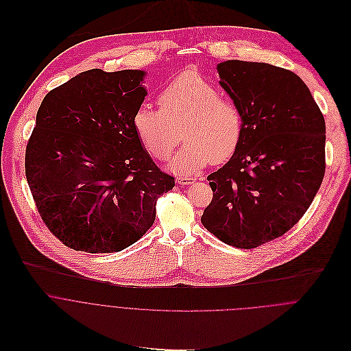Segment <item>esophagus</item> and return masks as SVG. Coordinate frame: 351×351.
<instances>
[{
  "mask_svg": "<svg viewBox=\"0 0 351 351\" xmlns=\"http://www.w3.org/2000/svg\"><path fill=\"white\" fill-rule=\"evenodd\" d=\"M196 181L195 177H186V176H182V177H178L177 178V182L181 184V185H191Z\"/></svg>",
  "mask_w": 351,
  "mask_h": 351,
  "instance_id": "1",
  "label": "esophagus"
}]
</instances>
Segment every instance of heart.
<instances>
[{
    "label": "heart",
    "instance_id": "1",
    "mask_svg": "<svg viewBox=\"0 0 351 351\" xmlns=\"http://www.w3.org/2000/svg\"><path fill=\"white\" fill-rule=\"evenodd\" d=\"M159 109L139 105L132 125L151 156L166 162L180 143L184 145L171 163L176 173L185 174L220 165L238 151L243 135V113L230 97L220 95L215 84L197 72L186 70L158 97Z\"/></svg>",
    "mask_w": 351,
    "mask_h": 351
}]
</instances>
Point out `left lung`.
<instances>
[{"label": "left lung", "instance_id": "8db88e82", "mask_svg": "<svg viewBox=\"0 0 351 351\" xmlns=\"http://www.w3.org/2000/svg\"><path fill=\"white\" fill-rule=\"evenodd\" d=\"M217 70L242 109L243 135L207 177L213 199L200 221L224 243L254 249L287 234L310 207L325 174V120L288 69L235 59Z\"/></svg>", "mask_w": 351, "mask_h": 351}]
</instances>
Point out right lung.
Returning a JSON list of instances; mask_svg holds the SVG:
<instances>
[{
  "label": "right lung",
  "mask_w": 351,
  "mask_h": 351,
  "mask_svg": "<svg viewBox=\"0 0 351 351\" xmlns=\"http://www.w3.org/2000/svg\"><path fill=\"white\" fill-rule=\"evenodd\" d=\"M143 70L83 72L43 99L26 147L36 207L64 246L120 252L154 224L176 185L144 149L132 116L145 99Z\"/></svg>",
  "instance_id": "1"
}]
</instances>
